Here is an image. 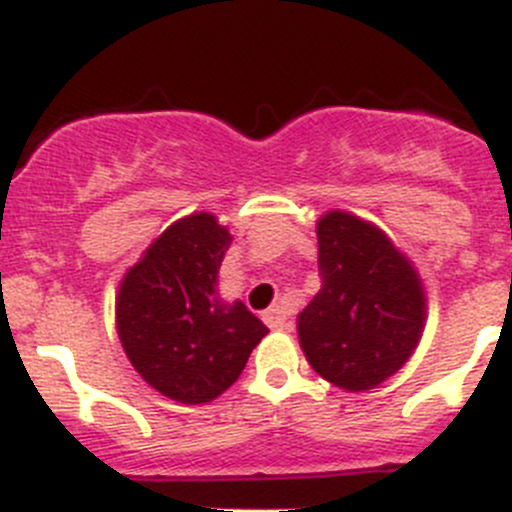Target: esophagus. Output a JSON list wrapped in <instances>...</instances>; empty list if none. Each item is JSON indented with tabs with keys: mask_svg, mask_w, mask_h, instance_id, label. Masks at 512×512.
Returning <instances> with one entry per match:
<instances>
[{
	"mask_svg": "<svg viewBox=\"0 0 512 512\" xmlns=\"http://www.w3.org/2000/svg\"><path fill=\"white\" fill-rule=\"evenodd\" d=\"M262 319L267 322V327L280 329V332H287V329L292 327V322H289V309L285 304H275V307H270L265 314H262Z\"/></svg>",
	"mask_w": 512,
	"mask_h": 512,
	"instance_id": "1",
	"label": "esophagus"
}]
</instances>
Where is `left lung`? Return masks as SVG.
<instances>
[{"label":"left lung","mask_w":512,"mask_h":512,"mask_svg":"<svg viewBox=\"0 0 512 512\" xmlns=\"http://www.w3.org/2000/svg\"><path fill=\"white\" fill-rule=\"evenodd\" d=\"M322 289L299 312V347L322 379L371 391L416 352L426 289L414 262L379 225L327 210L317 220Z\"/></svg>","instance_id":"left-lung-1"}]
</instances>
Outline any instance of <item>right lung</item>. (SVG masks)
Returning <instances> with one entry per match:
<instances>
[{"instance_id":"1","label":"right lung","mask_w":512,"mask_h":512,"mask_svg":"<svg viewBox=\"0 0 512 512\" xmlns=\"http://www.w3.org/2000/svg\"><path fill=\"white\" fill-rule=\"evenodd\" d=\"M230 242L213 213L185 215L160 232L118 285L123 352L148 386L180 404L218 399L270 332L240 299L220 294Z\"/></svg>"}]
</instances>
